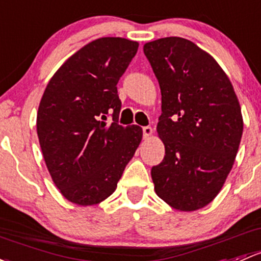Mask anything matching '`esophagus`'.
Listing matches in <instances>:
<instances>
[{
	"label": "esophagus",
	"instance_id": "1",
	"mask_svg": "<svg viewBox=\"0 0 261 261\" xmlns=\"http://www.w3.org/2000/svg\"><path fill=\"white\" fill-rule=\"evenodd\" d=\"M142 134H144V138L147 139L152 135V128L150 126H145V127H142Z\"/></svg>",
	"mask_w": 261,
	"mask_h": 261
}]
</instances>
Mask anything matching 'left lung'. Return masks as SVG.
I'll return each instance as SVG.
<instances>
[{"instance_id": "obj_1", "label": "left lung", "mask_w": 261, "mask_h": 261, "mask_svg": "<svg viewBox=\"0 0 261 261\" xmlns=\"http://www.w3.org/2000/svg\"><path fill=\"white\" fill-rule=\"evenodd\" d=\"M161 90L163 163L151 169L155 193L181 211L206 206L223 188L243 135L237 94L207 52L181 37L144 45Z\"/></svg>"}]
</instances>
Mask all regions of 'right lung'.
<instances>
[{
  "label": "right lung",
  "mask_w": 261,
  "mask_h": 261,
  "mask_svg": "<svg viewBox=\"0 0 261 261\" xmlns=\"http://www.w3.org/2000/svg\"><path fill=\"white\" fill-rule=\"evenodd\" d=\"M139 43L101 37L73 54L46 86L37 112V135L57 189L73 204L95 205L116 190L142 139L140 126L117 123V82ZM113 112L111 125L105 122Z\"/></svg>",
  "instance_id": "1"
}]
</instances>
